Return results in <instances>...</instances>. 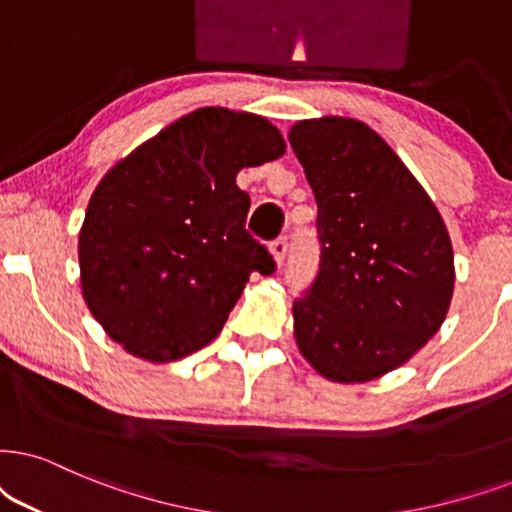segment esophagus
<instances>
[{"label":"esophagus","instance_id":"1","mask_svg":"<svg viewBox=\"0 0 512 512\" xmlns=\"http://www.w3.org/2000/svg\"><path fill=\"white\" fill-rule=\"evenodd\" d=\"M269 252H271V257H274L276 267H281L283 260H286V252H288L286 238H276V241L269 245Z\"/></svg>","mask_w":512,"mask_h":512}]
</instances>
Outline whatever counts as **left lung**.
<instances>
[{
    "instance_id": "left-lung-1",
    "label": "left lung",
    "mask_w": 512,
    "mask_h": 512,
    "mask_svg": "<svg viewBox=\"0 0 512 512\" xmlns=\"http://www.w3.org/2000/svg\"><path fill=\"white\" fill-rule=\"evenodd\" d=\"M293 146L312 186L321 264L293 304L297 349L333 383H368L435 335L454 297V248L428 191L366 122L300 120Z\"/></svg>"
}]
</instances>
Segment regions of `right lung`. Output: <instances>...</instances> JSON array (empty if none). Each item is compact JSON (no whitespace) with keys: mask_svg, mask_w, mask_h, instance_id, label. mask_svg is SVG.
Here are the masks:
<instances>
[{"mask_svg":"<svg viewBox=\"0 0 512 512\" xmlns=\"http://www.w3.org/2000/svg\"><path fill=\"white\" fill-rule=\"evenodd\" d=\"M283 153V134L267 118L208 106L103 174L77 260L82 297L108 338L151 364L217 338L252 271H274L245 231L250 198L236 177Z\"/></svg>","mask_w":512,"mask_h":512,"instance_id":"add662e5","label":"right lung"}]
</instances>
